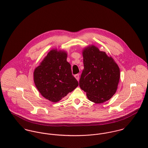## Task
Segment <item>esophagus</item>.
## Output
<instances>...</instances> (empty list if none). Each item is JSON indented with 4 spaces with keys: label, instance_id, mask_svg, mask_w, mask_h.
I'll return each instance as SVG.
<instances>
[{
    "label": "esophagus",
    "instance_id": "34e87169",
    "mask_svg": "<svg viewBox=\"0 0 148 148\" xmlns=\"http://www.w3.org/2000/svg\"><path fill=\"white\" fill-rule=\"evenodd\" d=\"M75 77L76 79V80L77 81L79 80V77H80V75L79 74H76L75 75Z\"/></svg>",
    "mask_w": 148,
    "mask_h": 148
}]
</instances>
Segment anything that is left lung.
<instances>
[{
	"mask_svg": "<svg viewBox=\"0 0 148 148\" xmlns=\"http://www.w3.org/2000/svg\"><path fill=\"white\" fill-rule=\"evenodd\" d=\"M84 69L79 85L92 102L101 104L116 92L120 77V68L114 59L93 45L83 50Z\"/></svg>",
	"mask_w": 148,
	"mask_h": 148,
	"instance_id": "obj_1",
	"label": "left lung"
}]
</instances>
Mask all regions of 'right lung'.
<instances>
[{
  "mask_svg": "<svg viewBox=\"0 0 148 148\" xmlns=\"http://www.w3.org/2000/svg\"><path fill=\"white\" fill-rule=\"evenodd\" d=\"M65 51L53 49L34 72V80L39 92L53 103L61 100L78 85L72 75Z\"/></svg>",
  "mask_w": 148,
  "mask_h": 148,
  "instance_id": "obj_1",
  "label": "right lung"
}]
</instances>
